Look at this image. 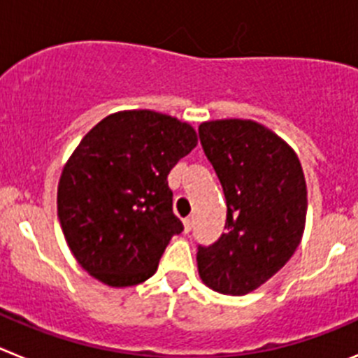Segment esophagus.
<instances>
[{
  "mask_svg": "<svg viewBox=\"0 0 358 358\" xmlns=\"http://www.w3.org/2000/svg\"><path fill=\"white\" fill-rule=\"evenodd\" d=\"M182 224H185V233H189L192 227H194V217H186L185 220H182Z\"/></svg>",
  "mask_w": 358,
  "mask_h": 358,
  "instance_id": "esophagus-1",
  "label": "esophagus"
}]
</instances>
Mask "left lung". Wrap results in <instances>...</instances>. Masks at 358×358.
I'll use <instances>...</instances> for the list:
<instances>
[{"mask_svg": "<svg viewBox=\"0 0 358 358\" xmlns=\"http://www.w3.org/2000/svg\"><path fill=\"white\" fill-rule=\"evenodd\" d=\"M199 136L227 204L226 233L199 248V276L215 292L243 296L271 280L301 242L305 173L294 148L252 120H211Z\"/></svg>", "mask_w": 358, "mask_h": 358, "instance_id": "8db88e82", "label": "left lung"}]
</instances>
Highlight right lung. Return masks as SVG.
I'll return each instance as SVG.
<instances>
[{
    "instance_id": "add662e5",
    "label": "right lung",
    "mask_w": 358,
    "mask_h": 358,
    "mask_svg": "<svg viewBox=\"0 0 358 358\" xmlns=\"http://www.w3.org/2000/svg\"><path fill=\"white\" fill-rule=\"evenodd\" d=\"M195 147L189 123L148 109L113 113L82 138L59 179L57 215L84 271L116 289L156 273L182 231L166 177Z\"/></svg>"
}]
</instances>
